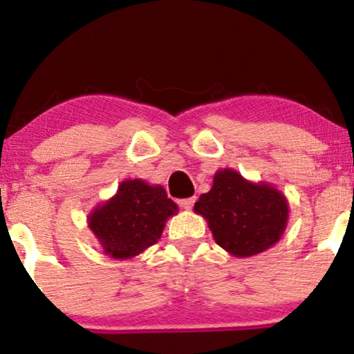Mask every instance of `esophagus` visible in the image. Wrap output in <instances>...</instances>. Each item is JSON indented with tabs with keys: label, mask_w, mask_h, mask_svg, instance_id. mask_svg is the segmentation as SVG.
<instances>
[{
	"label": "esophagus",
	"mask_w": 354,
	"mask_h": 354,
	"mask_svg": "<svg viewBox=\"0 0 354 354\" xmlns=\"http://www.w3.org/2000/svg\"><path fill=\"white\" fill-rule=\"evenodd\" d=\"M194 201H196V200H194V198H186V200L178 201V205H180L183 209H191V208H193Z\"/></svg>",
	"instance_id": "obj_1"
}]
</instances>
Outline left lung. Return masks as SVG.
Here are the masks:
<instances>
[{"label":"left lung","mask_w":354,"mask_h":354,"mask_svg":"<svg viewBox=\"0 0 354 354\" xmlns=\"http://www.w3.org/2000/svg\"><path fill=\"white\" fill-rule=\"evenodd\" d=\"M214 241L236 258L270 250L283 236L290 218L286 196L270 183H253L231 168L214 173L213 186L194 203Z\"/></svg>","instance_id":"1"}]
</instances>
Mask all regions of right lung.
Returning a JSON list of instances; mask_svg holds the SVG:
<instances>
[{
  "instance_id": "1",
  "label": "right lung",
  "mask_w": 354,
  "mask_h": 354,
  "mask_svg": "<svg viewBox=\"0 0 354 354\" xmlns=\"http://www.w3.org/2000/svg\"><path fill=\"white\" fill-rule=\"evenodd\" d=\"M176 213L178 205L163 186L135 178L121 181L115 196L88 214V228L104 254L131 259L158 243L168 218Z\"/></svg>"
}]
</instances>
